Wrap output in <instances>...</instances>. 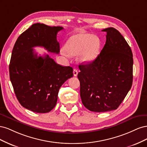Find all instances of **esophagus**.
Wrapping results in <instances>:
<instances>
[{"instance_id":"1","label":"esophagus","mask_w":147,"mask_h":147,"mask_svg":"<svg viewBox=\"0 0 147 147\" xmlns=\"http://www.w3.org/2000/svg\"><path fill=\"white\" fill-rule=\"evenodd\" d=\"M73 73H74V75L75 77H77V75H78V70L77 69H74V71H73Z\"/></svg>"}]
</instances>
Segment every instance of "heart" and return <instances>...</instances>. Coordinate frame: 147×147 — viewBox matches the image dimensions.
Here are the masks:
<instances>
[{
	"mask_svg": "<svg viewBox=\"0 0 147 147\" xmlns=\"http://www.w3.org/2000/svg\"><path fill=\"white\" fill-rule=\"evenodd\" d=\"M100 43L99 40L89 34H77L71 36L65 46L63 54L67 56H79L82 63H90L94 61L99 54Z\"/></svg>",
	"mask_w": 147,
	"mask_h": 147,
	"instance_id": "heart-1",
	"label": "heart"
}]
</instances>
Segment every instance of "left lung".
Instances as JSON below:
<instances>
[{"label": "left lung", "instance_id": "8db88e82", "mask_svg": "<svg viewBox=\"0 0 147 147\" xmlns=\"http://www.w3.org/2000/svg\"><path fill=\"white\" fill-rule=\"evenodd\" d=\"M106 42L92 63L79 65L82 103L89 110H116L131 90L133 79L131 49L118 30L108 28Z\"/></svg>", "mask_w": 147, "mask_h": 147}]
</instances>
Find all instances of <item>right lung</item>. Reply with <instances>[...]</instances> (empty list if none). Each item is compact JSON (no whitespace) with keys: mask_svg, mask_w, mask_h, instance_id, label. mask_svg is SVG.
<instances>
[{"mask_svg":"<svg viewBox=\"0 0 147 147\" xmlns=\"http://www.w3.org/2000/svg\"><path fill=\"white\" fill-rule=\"evenodd\" d=\"M63 29L34 24L20 35L13 48L10 81L20 104L34 112H50L56 104L59 88L74 75L72 67L57 64L48 55L38 56L33 49L42 47L48 52L59 54L56 36Z\"/></svg>","mask_w":147,"mask_h":147,"instance_id":"right-lung-1","label":"right lung"}]
</instances>
